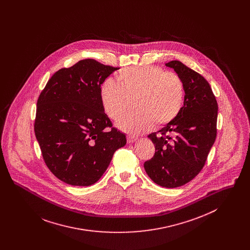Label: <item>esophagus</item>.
<instances>
[{"mask_svg":"<svg viewBox=\"0 0 250 250\" xmlns=\"http://www.w3.org/2000/svg\"><path fill=\"white\" fill-rule=\"evenodd\" d=\"M137 140H138V139L135 138V137H133V136H127V143H135Z\"/></svg>","mask_w":250,"mask_h":250,"instance_id":"1","label":"esophagus"}]
</instances>
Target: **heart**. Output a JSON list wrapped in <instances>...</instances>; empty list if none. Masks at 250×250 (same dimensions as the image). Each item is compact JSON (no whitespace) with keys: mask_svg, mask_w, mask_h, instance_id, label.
Wrapping results in <instances>:
<instances>
[{"mask_svg":"<svg viewBox=\"0 0 250 250\" xmlns=\"http://www.w3.org/2000/svg\"><path fill=\"white\" fill-rule=\"evenodd\" d=\"M115 83L107 80L101 86L103 109L110 119H120L134 100L136 111L120 120L124 132L140 135L157 124L164 126L178 117L185 100V85L178 75L155 65L133 66L117 74Z\"/></svg>","mask_w":250,"mask_h":250,"instance_id":"b5f03b06","label":"heart"}]
</instances>
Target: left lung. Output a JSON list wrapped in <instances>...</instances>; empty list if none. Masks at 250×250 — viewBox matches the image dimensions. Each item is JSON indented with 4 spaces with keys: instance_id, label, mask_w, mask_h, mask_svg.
I'll use <instances>...</instances> for the list:
<instances>
[{
    "instance_id": "obj_1",
    "label": "left lung",
    "mask_w": 250,
    "mask_h": 250,
    "mask_svg": "<svg viewBox=\"0 0 250 250\" xmlns=\"http://www.w3.org/2000/svg\"><path fill=\"white\" fill-rule=\"evenodd\" d=\"M185 85L184 106L178 117L148 136L155 155L144 163L148 176L160 187L186 185L202 170L216 138L218 106L208 82L180 61L167 62Z\"/></svg>"
}]
</instances>
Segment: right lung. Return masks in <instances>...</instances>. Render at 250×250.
I'll use <instances>...</instances> for the list:
<instances>
[{"instance_id": "right-lung-1", "label": "right lung", "mask_w": 250, "mask_h": 250, "mask_svg": "<svg viewBox=\"0 0 250 250\" xmlns=\"http://www.w3.org/2000/svg\"><path fill=\"white\" fill-rule=\"evenodd\" d=\"M118 67L94 59L62 68L37 100L35 133L49 170L78 187L94 185L126 143L104 112L101 84Z\"/></svg>"}]
</instances>
